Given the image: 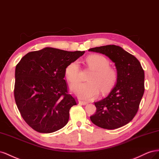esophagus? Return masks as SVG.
Returning a JSON list of instances; mask_svg holds the SVG:
<instances>
[{
	"instance_id": "obj_1",
	"label": "esophagus",
	"mask_w": 159,
	"mask_h": 159,
	"mask_svg": "<svg viewBox=\"0 0 159 159\" xmlns=\"http://www.w3.org/2000/svg\"><path fill=\"white\" fill-rule=\"evenodd\" d=\"M79 103L81 105H87L88 102H84V101H79Z\"/></svg>"
}]
</instances>
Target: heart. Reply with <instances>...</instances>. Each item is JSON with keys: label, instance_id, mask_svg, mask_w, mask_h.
Wrapping results in <instances>:
<instances>
[{"label": "heart", "instance_id": "obj_1", "mask_svg": "<svg viewBox=\"0 0 159 159\" xmlns=\"http://www.w3.org/2000/svg\"><path fill=\"white\" fill-rule=\"evenodd\" d=\"M86 62L93 72L88 78L87 83H76L70 87V91L76 97L84 100L96 97L100 89L102 93H107L114 87L117 79L116 72L109 66L107 58L99 54L89 56ZM80 74V66L78 61H74L68 65L65 69V76L70 83L78 80Z\"/></svg>", "mask_w": 159, "mask_h": 159}]
</instances>
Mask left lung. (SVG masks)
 I'll use <instances>...</instances> for the list:
<instances>
[{
  "instance_id": "8db88e82",
  "label": "left lung",
  "mask_w": 159,
  "mask_h": 159,
  "mask_svg": "<svg viewBox=\"0 0 159 159\" xmlns=\"http://www.w3.org/2000/svg\"><path fill=\"white\" fill-rule=\"evenodd\" d=\"M105 54L115 63L117 79L108 96L96 102L97 111L90 116L93 124L115 129L128 124L137 114L144 91V72L135 57L116 45L90 48Z\"/></svg>"
}]
</instances>
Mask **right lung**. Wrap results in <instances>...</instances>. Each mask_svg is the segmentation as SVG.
<instances>
[{
	"mask_svg": "<svg viewBox=\"0 0 159 159\" xmlns=\"http://www.w3.org/2000/svg\"><path fill=\"white\" fill-rule=\"evenodd\" d=\"M84 53L46 47L27 53L18 63L15 102L22 117L34 130L51 133L67 124L70 108L76 102L67 92L65 69Z\"/></svg>",
	"mask_w": 159,
	"mask_h": 159,
	"instance_id": "add662e5",
	"label": "right lung"
}]
</instances>
